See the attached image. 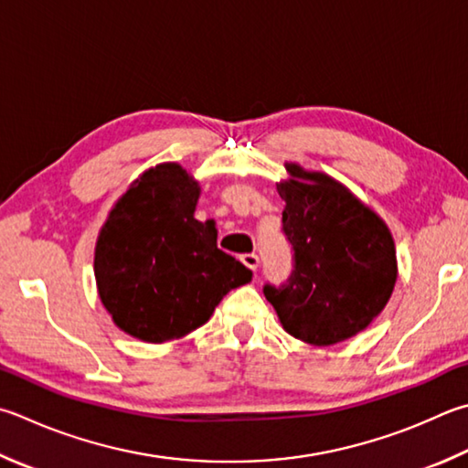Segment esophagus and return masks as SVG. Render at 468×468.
I'll return each mask as SVG.
<instances>
[{
	"mask_svg": "<svg viewBox=\"0 0 468 468\" xmlns=\"http://www.w3.org/2000/svg\"><path fill=\"white\" fill-rule=\"evenodd\" d=\"M241 261H243V266H248V268L253 270V271H256L258 266H260V258L256 256V253H243Z\"/></svg>",
	"mask_w": 468,
	"mask_h": 468,
	"instance_id": "1",
	"label": "esophagus"
}]
</instances>
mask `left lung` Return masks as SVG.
Here are the masks:
<instances>
[{
    "mask_svg": "<svg viewBox=\"0 0 468 468\" xmlns=\"http://www.w3.org/2000/svg\"><path fill=\"white\" fill-rule=\"evenodd\" d=\"M280 184L282 233L292 250L284 282L263 284L282 327L307 344L331 346L367 329L385 309L397 280L387 225L344 186L288 164Z\"/></svg>",
    "mask_w": 468,
    "mask_h": 468,
    "instance_id": "1",
    "label": "left lung"
}]
</instances>
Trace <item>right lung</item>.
<instances>
[{"mask_svg":"<svg viewBox=\"0 0 468 468\" xmlns=\"http://www.w3.org/2000/svg\"><path fill=\"white\" fill-rule=\"evenodd\" d=\"M198 194L180 165H157L126 190L100 233V299L116 325L143 342L205 325L223 296L253 276L217 248L212 220L194 218Z\"/></svg>","mask_w":468,"mask_h":468,"instance_id":"1","label":"right lung"}]
</instances>
